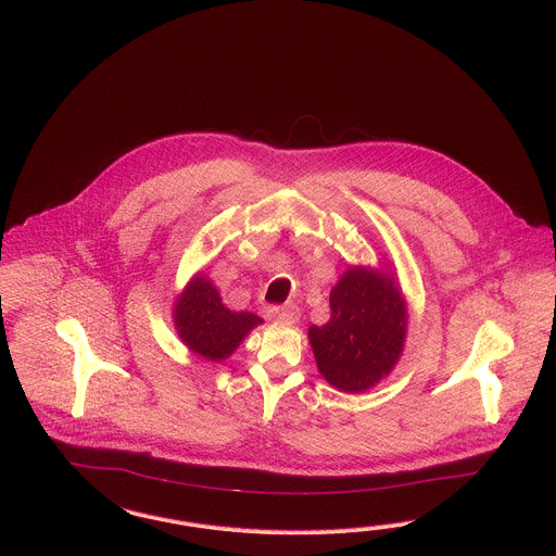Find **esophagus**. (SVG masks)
I'll use <instances>...</instances> for the list:
<instances>
[{
  "label": "esophagus",
  "instance_id": "obj_1",
  "mask_svg": "<svg viewBox=\"0 0 556 556\" xmlns=\"http://www.w3.org/2000/svg\"><path fill=\"white\" fill-rule=\"evenodd\" d=\"M268 317L269 319H274V321L292 325V323L299 321V317H301V311H299V308H296L294 305L269 306Z\"/></svg>",
  "mask_w": 556,
  "mask_h": 556
}]
</instances>
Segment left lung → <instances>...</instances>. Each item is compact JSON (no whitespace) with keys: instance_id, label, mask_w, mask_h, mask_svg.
Listing matches in <instances>:
<instances>
[{"instance_id":"left-lung-1","label":"left lung","mask_w":556,"mask_h":556,"mask_svg":"<svg viewBox=\"0 0 556 556\" xmlns=\"http://www.w3.org/2000/svg\"><path fill=\"white\" fill-rule=\"evenodd\" d=\"M331 319L308 327L321 377L343 393H362L391 375L407 336V303L393 276L352 266L329 294Z\"/></svg>"}]
</instances>
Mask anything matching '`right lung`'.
Returning a JSON list of instances; mask_svg holds the SVG:
<instances>
[{
  "label": "right lung",
  "instance_id": "1",
  "mask_svg": "<svg viewBox=\"0 0 556 556\" xmlns=\"http://www.w3.org/2000/svg\"><path fill=\"white\" fill-rule=\"evenodd\" d=\"M253 313H235L223 305L218 290L208 278L197 274L174 306V325L179 340L202 358H229L253 327L262 325Z\"/></svg>",
  "mask_w": 556,
  "mask_h": 556
}]
</instances>
